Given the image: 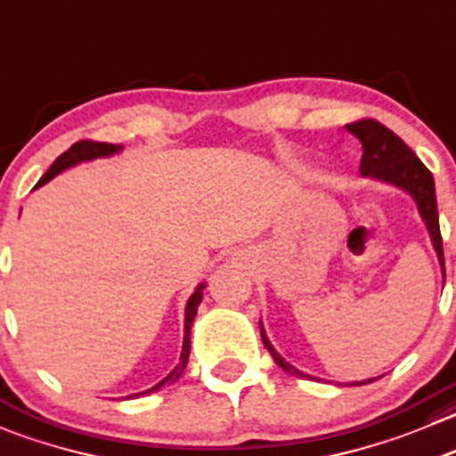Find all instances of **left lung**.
Masks as SVG:
<instances>
[{"mask_svg": "<svg viewBox=\"0 0 456 456\" xmlns=\"http://www.w3.org/2000/svg\"><path fill=\"white\" fill-rule=\"evenodd\" d=\"M347 131L354 134L363 144V156H361V175L365 178L381 180V183L395 184V187L403 189L414 198L421 214L423 223H426L428 232H430L432 245H435L436 256H439L441 269H444L445 278V263H444V242H441V229H439V211H436V193H435V178H432L430 169L423 165L417 158V153L403 142L396 134H392L387 126H383L377 120H359L347 125ZM260 336H263L265 347L269 354L273 356L278 365L285 372L296 374L300 379H312L309 374H303L296 370L294 365L287 363L273 346L269 343L267 334H265L263 325H260ZM374 379L361 383H350V386H363V383H372Z\"/></svg>", "mask_w": 456, "mask_h": 456, "instance_id": "left-lung-1", "label": "left lung"}]
</instances>
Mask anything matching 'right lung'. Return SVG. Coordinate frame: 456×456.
<instances>
[{
	"mask_svg": "<svg viewBox=\"0 0 456 456\" xmlns=\"http://www.w3.org/2000/svg\"><path fill=\"white\" fill-rule=\"evenodd\" d=\"M120 151H122V147H118V144H109V142H93V140H82V142H75L69 151H64L55 162H53L51 169L42 175V180L35 184V189L42 187V184H46L48 180H53L57 174H61L64 169H69V167L79 165V162L95 160V158H109V156H113V153H120ZM202 289H205V285H198L196 291L191 294V298L187 300V309H184V340H183V354H180V363L171 370L169 377L162 379V381L158 383V386H153L151 390L140 392V395H149V392L160 390L162 386H167V383H175L180 377H183L184 368H187L189 352H191V325H193V318H196L198 305H200V300H202ZM140 395H134V396H140Z\"/></svg>",
	"mask_w": 456,
	"mask_h": 456,
	"instance_id": "right-lung-1",
	"label": "right lung"
}]
</instances>
